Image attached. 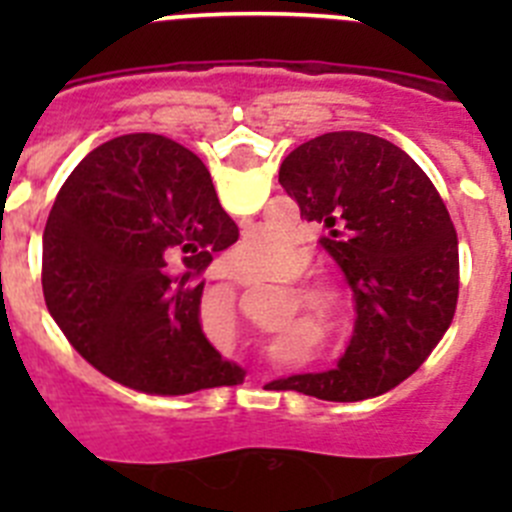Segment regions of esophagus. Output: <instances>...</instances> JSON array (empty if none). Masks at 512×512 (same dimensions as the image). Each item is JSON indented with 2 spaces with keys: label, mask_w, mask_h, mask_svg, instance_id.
<instances>
[{
  "label": "esophagus",
  "mask_w": 512,
  "mask_h": 512,
  "mask_svg": "<svg viewBox=\"0 0 512 512\" xmlns=\"http://www.w3.org/2000/svg\"><path fill=\"white\" fill-rule=\"evenodd\" d=\"M225 279H233V282H238V274H235L233 269H225Z\"/></svg>",
  "instance_id": "1"
}]
</instances>
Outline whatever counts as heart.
Here are the masks:
<instances>
[{
    "mask_svg": "<svg viewBox=\"0 0 512 512\" xmlns=\"http://www.w3.org/2000/svg\"><path fill=\"white\" fill-rule=\"evenodd\" d=\"M230 261L235 269L259 271V274H282L292 266V241L269 230H251L241 243L230 248ZM318 310L336 330H343L351 320V302L336 284H315L312 292Z\"/></svg>",
    "mask_w": 512,
    "mask_h": 512,
    "instance_id": "1",
    "label": "heart"
}]
</instances>
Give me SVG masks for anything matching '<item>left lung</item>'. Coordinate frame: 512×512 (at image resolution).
<instances>
[{
  "label": "left lung",
  "instance_id": "1",
  "mask_svg": "<svg viewBox=\"0 0 512 512\" xmlns=\"http://www.w3.org/2000/svg\"><path fill=\"white\" fill-rule=\"evenodd\" d=\"M279 184L320 238L356 300V328L336 369L279 379L277 390L333 402L390 392L431 356L459 297V241L425 171L390 140L338 130L307 140Z\"/></svg>",
  "mask_w": 512,
  "mask_h": 512
}]
</instances>
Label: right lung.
Masks as SVG:
<instances>
[{
  "label": "right lung",
  "instance_id": "1",
  "mask_svg": "<svg viewBox=\"0 0 512 512\" xmlns=\"http://www.w3.org/2000/svg\"><path fill=\"white\" fill-rule=\"evenodd\" d=\"M235 241L200 156L166 135H120L81 158L53 202L45 305L71 346L130 390L230 387L243 369L202 333L200 277Z\"/></svg>",
  "mask_w": 512,
  "mask_h": 512
}]
</instances>
